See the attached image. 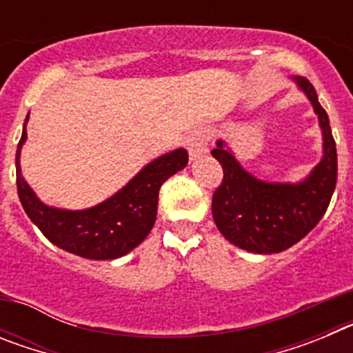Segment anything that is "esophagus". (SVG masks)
<instances>
[{
	"label": "esophagus",
	"mask_w": 353,
	"mask_h": 353,
	"mask_svg": "<svg viewBox=\"0 0 353 353\" xmlns=\"http://www.w3.org/2000/svg\"><path fill=\"white\" fill-rule=\"evenodd\" d=\"M183 143H185L187 152H189V159H191L192 162L201 159L208 152L207 136H205V130L201 129L191 130V132L185 136V141Z\"/></svg>",
	"instance_id": "34e87169"
}]
</instances>
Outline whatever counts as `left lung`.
Returning a JSON list of instances; mask_svg holds the SVG:
<instances>
[{
  "label": "left lung",
  "instance_id": "obj_1",
  "mask_svg": "<svg viewBox=\"0 0 353 353\" xmlns=\"http://www.w3.org/2000/svg\"><path fill=\"white\" fill-rule=\"evenodd\" d=\"M292 81L307 97L322 129V159L305 179L267 182L244 170L223 139L212 150L224 171L212 198L217 230L233 245L256 254L281 252L304 239L325 214L338 180V154L325 109L310 81L295 76Z\"/></svg>",
  "mask_w": 353,
  "mask_h": 353
}]
</instances>
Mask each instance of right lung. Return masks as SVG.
I'll list each match as a JSON object with an SVG mask.
<instances>
[{
	"instance_id": "right-lung-1",
	"label": "right lung",
	"mask_w": 353,
	"mask_h": 353,
	"mask_svg": "<svg viewBox=\"0 0 353 353\" xmlns=\"http://www.w3.org/2000/svg\"><path fill=\"white\" fill-rule=\"evenodd\" d=\"M28 120L30 113L17 145L15 174L19 199L31 223L49 242L86 260H117L138 248L155 224L159 189L171 174L187 166V150L176 148L159 155L102 203L83 210H67L43 203L21 173V150L28 139Z\"/></svg>"
}]
</instances>
